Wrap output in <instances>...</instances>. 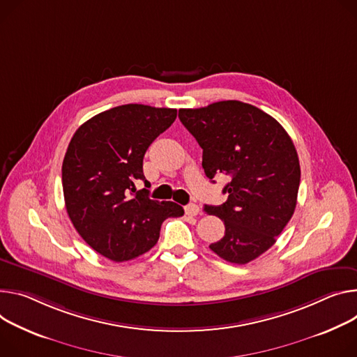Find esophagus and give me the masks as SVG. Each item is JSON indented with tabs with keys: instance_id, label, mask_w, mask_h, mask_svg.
<instances>
[{
	"instance_id": "1",
	"label": "esophagus",
	"mask_w": 357,
	"mask_h": 357,
	"mask_svg": "<svg viewBox=\"0 0 357 357\" xmlns=\"http://www.w3.org/2000/svg\"><path fill=\"white\" fill-rule=\"evenodd\" d=\"M199 213V206L195 204H189L185 206V215L186 216H197Z\"/></svg>"
}]
</instances>
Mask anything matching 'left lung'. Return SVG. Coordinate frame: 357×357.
<instances>
[{
    "label": "left lung",
    "mask_w": 357,
    "mask_h": 357,
    "mask_svg": "<svg viewBox=\"0 0 357 357\" xmlns=\"http://www.w3.org/2000/svg\"><path fill=\"white\" fill-rule=\"evenodd\" d=\"M179 119L204 149L212 181L226 175L228 199L204 211L220 218L225 235L209 245L219 257L245 265L276 242L296 208L301 165L296 148L271 115L241 101L179 109Z\"/></svg>",
    "instance_id": "left-lung-1"
}]
</instances>
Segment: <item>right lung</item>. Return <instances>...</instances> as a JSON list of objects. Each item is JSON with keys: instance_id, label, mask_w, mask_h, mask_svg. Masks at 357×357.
<instances>
[{"instance_id": "right-lung-1", "label": "right lung", "mask_w": 357, "mask_h": 357, "mask_svg": "<svg viewBox=\"0 0 357 357\" xmlns=\"http://www.w3.org/2000/svg\"><path fill=\"white\" fill-rule=\"evenodd\" d=\"M176 109L126 104L84 122L62 162L68 216L81 238L114 262L131 261L159 239L167 218L183 215L175 202L149 199L137 190L149 145L174 123Z\"/></svg>"}]
</instances>
